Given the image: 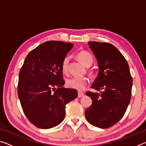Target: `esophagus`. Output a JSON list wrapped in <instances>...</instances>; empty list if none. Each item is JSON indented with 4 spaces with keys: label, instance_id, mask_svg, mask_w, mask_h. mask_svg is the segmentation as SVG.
I'll use <instances>...</instances> for the list:
<instances>
[{
    "label": "esophagus",
    "instance_id": "obj_1",
    "mask_svg": "<svg viewBox=\"0 0 146 146\" xmlns=\"http://www.w3.org/2000/svg\"><path fill=\"white\" fill-rule=\"evenodd\" d=\"M84 93L82 91H78V97L80 98V97H84Z\"/></svg>",
    "mask_w": 146,
    "mask_h": 146
}]
</instances>
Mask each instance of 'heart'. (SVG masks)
Here are the masks:
<instances>
[{
    "mask_svg": "<svg viewBox=\"0 0 146 146\" xmlns=\"http://www.w3.org/2000/svg\"><path fill=\"white\" fill-rule=\"evenodd\" d=\"M76 57L86 66H90L93 62V56L90 53L86 51H80L76 54ZM70 56H66L64 58L61 64V70L64 73H67ZM90 82V79L85 76H75L68 78L66 80V86L70 88L82 90L84 89Z\"/></svg>",
    "mask_w": 146,
    "mask_h": 146,
    "instance_id": "1",
    "label": "heart"
}]
</instances>
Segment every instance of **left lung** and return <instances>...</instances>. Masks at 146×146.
I'll return each mask as SVG.
<instances>
[{"label":"left lung","mask_w":146,"mask_h":146,"mask_svg":"<svg viewBox=\"0 0 146 146\" xmlns=\"http://www.w3.org/2000/svg\"><path fill=\"white\" fill-rule=\"evenodd\" d=\"M88 44L97 58L99 70L91 88L103 91L86 93L93 100L86 110V118L94 126L108 128L125 114L131 96L132 77L127 60L116 47L94 41Z\"/></svg>","instance_id":"obj_1"}]
</instances>
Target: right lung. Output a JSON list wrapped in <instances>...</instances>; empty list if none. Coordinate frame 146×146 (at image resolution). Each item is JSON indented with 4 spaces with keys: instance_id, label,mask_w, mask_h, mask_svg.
I'll return each mask as SVG.
<instances>
[{
    "instance_id": "right-lung-1",
    "label": "right lung",
    "mask_w": 146,
    "mask_h": 146,
    "mask_svg": "<svg viewBox=\"0 0 146 146\" xmlns=\"http://www.w3.org/2000/svg\"><path fill=\"white\" fill-rule=\"evenodd\" d=\"M73 44L45 42L31 51L20 70L18 96L24 114L35 126L49 129L65 117L66 105L77 97L75 89L63 87L64 58Z\"/></svg>"
}]
</instances>
